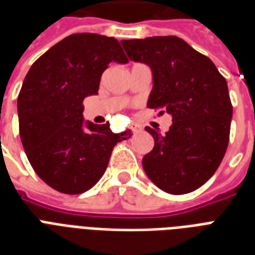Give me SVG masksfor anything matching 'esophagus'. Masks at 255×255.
Listing matches in <instances>:
<instances>
[{
  "label": "esophagus",
  "instance_id": "1",
  "mask_svg": "<svg viewBox=\"0 0 255 255\" xmlns=\"http://www.w3.org/2000/svg\"><path fill=\"white\" fill-rule=\"evenodd\" d=\"M131 129H132V132H133V133H137V132L141 131V127H140L139 124H132Z\"/></svg>",
  "mask_w": 255,
  "mask_h": 255
}]
</instances>
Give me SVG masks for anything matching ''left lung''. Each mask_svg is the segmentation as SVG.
Returning a JSON list of instances; mask_svg holds the SVG:
<instances>
[{
	"label": "left lung",
	"mask_w": 255,
	"mask_h": 255,
	"mask_svg": "<svg viewBox=\"0 0 255 255\" xmlns=\"http://www.w3.org/2000/svg\"><path fill=\"white\" fill-rule=\"evenodd\" d=\"M122 45L131 61L151 67L148 107L173 122L165 133L145 127L155 147L143 157L144 170L167 193L193 192L213 176L229 144L233 107L225 78L209 58L174 35Z\"/></svg>",
	"instance_id": "obj_1"
}]
</instances>
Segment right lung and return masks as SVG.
Wrapping results in <instances>:
<instances>
[{
	"instance_id": "right-lung-1",
	"label": "right lung",
	"mask_w": 255,
	"mask_h": 255,
	"mask_svg": "<svg viewBox=\"0 0 255 255\" xmlns=\"http://www.w3.org/2000/svg\"><path fill=\"white\" fill-rule=\"evenodd\" d=\"M111 62L128 59L115 38L71 34L38 58L26 74L17 100L19 136L41 180L66 194L95 185L126 133L83 119V100L96 95Z\"/></svg>"
}]
</instances>
